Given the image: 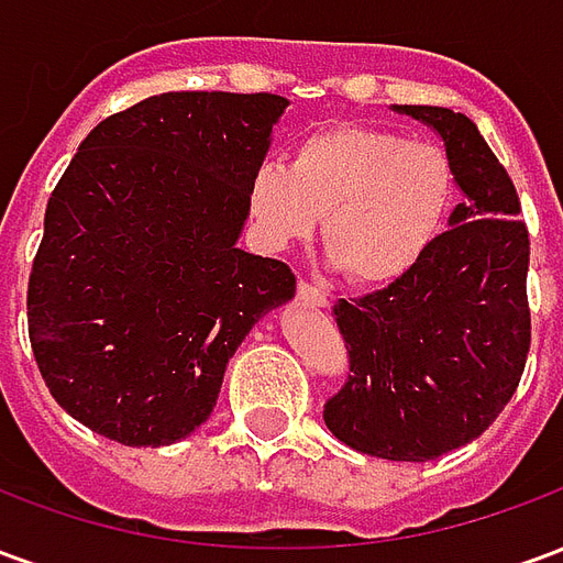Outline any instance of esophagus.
Wrapping results in <instances>:
<instances>
[{"mask_svg":"<svg viewBox=\"0 0 563 563\" xmlns=\"http://www.w3.org/2000/svg\"><path fill=\"white\" fill-rule=\"evenodd\" d=\"M298 301L307 307H329V295L317 289L313 283H298Z\"/></svg>","mask_w":563,"mask_h":563,"instance_id":"esophagus-1","label":"esophagus"}]
</instances>
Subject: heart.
<instances>
[{
    "label": "heart",
    "instance_id": "heart-1",
    "mask_svg": "<svg viewBox=\"0 0 563 563\" xmlns=\"http://www.w3.org/2000/svg\"><path fill=\"white\" fill-rule=\"evenodd\" d=\"M459 177L446 150L374 126H331L295 144L289 168L265 162L246 186V208L271 250L322 241L358 286L410 277L449 225Z\"/></svg>",
    "mask_w": 563,
    "mask_h": 563
}]
</instances>
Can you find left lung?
I'll use <instances>...</instances> for the list:
<instances>
[{"mask_svg":"<svg viewBox=\"0 0 563 563\" xmlns=\"http://www.w3.org/2000/svg\"><path fill=\"white\" fill-rule=\"evenodd\" d=\"M391 108L440 135L464 201L410 277L334 305L353 377L322 419L355 452L428 461L476 440L519 386L531 346V246L516 186L471 117Z\"/></svg>","mask_w":563,"mask_h":563,"instance_id":"1","label":"left lung"}]
</instances>
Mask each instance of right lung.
Instances as JSON below:
<instances>
[{
    "label": "right lung",
    "mask_w": 563,
    "mask_h": 563,
    "mask_svg": "<svg viewBox=\"0 0 563 563\" xmlns=\"http://www.w3.org/2000/svg\"><path fill=\"white\" fill-rule=\"evenodd\" d=\"M289 102L162 92L84 139L44 210L30 341L56 404L123 446H168L213 413L250 329L295 274L238 246L246 186Z\"/></svg>",
    "instance_id": "obj_1"
}]
</instances>
